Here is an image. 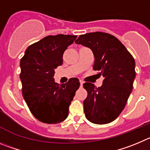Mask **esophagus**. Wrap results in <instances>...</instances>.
<instances>
[{
	"label": "esophagus",
	"instance_id": "obj_1",
	"mask_svg": "<svg viewBox=\"0 0 150 150\" xmlns=\"http://www.w3.org/2000/svg\"><path fill=\"white\" fill-rule=\"evenodd\" d=\"M83 81H81H81H80V87H83Z\"/></svg>",
	"mask_w": 150,
	"mask_h": 150
}]
</instances>
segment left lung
Returning <instances> with one entry per match:
<instances>
[{"instance_id": "left-lung-1", "label": "left lung", "mask_w": 150, "mask_h": 150, "mask_svg": "<svg viewBox=\"0 0 150 150\" xmlns=\"http://www.w3.org/2000/svg\"><path fill=\"white\" fill-rule=\"evenodd\" d=\"M75 43L92 50L95 57L93 68L105 78L99 87L83 83L87 91L83 101L86 118L99 125L111 122L121 114L132 93L135 78L134 59L118 39L107 33L81 35Z\"/></svg>"}]
</instances>
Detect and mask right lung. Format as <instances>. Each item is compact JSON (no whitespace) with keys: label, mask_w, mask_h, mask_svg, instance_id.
Masks as SVG:
<instances>
[{"label":"right lung","mask_w":150,"mask_h":150,"mask_svg":"<svg viewBox=\"0 0 150 150\" xmlns=\"http://www.w3.org/2000/svg\"><path fill=\"white\" fill-rule=\"evenodd\" d=\"M77 36H48L30 45L20 61L22 95L30 110L38 120L60 123L69 115V107L79 88L77 78L58 84L54 69L63 64V54Z\"/></svg>","instance_id":"1"}]
</instances>
